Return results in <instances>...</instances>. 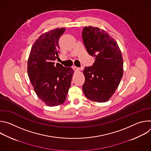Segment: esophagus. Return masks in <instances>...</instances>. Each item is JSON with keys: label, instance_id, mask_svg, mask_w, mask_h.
I'll return each instance as SVG.
<instances>
[{"label": "esophagus", "instance_id": "obj_1", "mask_svg": "<svg viewBox=\"0 0 151 151\" xmlns=\"http://www.w3.org/2000/svg\"><path fill=\"white\" fill-rule=\"evenodd\" d=\"M73 70H74L75 71H79V70H80V69H79V68H77V67H76V66H73Z\"/></svg>", "mask_w": 151, "mask_h": 151}]
</instances>
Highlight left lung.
I'll list each match as a JSON object with an SVG mask.
<instances>
[{"label":"left lung","instance_id":"1","mask_svg":"<svg viewBox=\"0 0 151 151\" xmlns=\"http://www.w3.org/2000/svg\"><path fill=\"white\" fill-rule=\"evenodd\" d=\"M82 39L87 52L95 61L85 67L82 90L90 100L107 101L115 92L123 75V58L116 42L100 28L85 27Z\"/></svg>","mask_w":151,"mask_h":151}]
</instances>
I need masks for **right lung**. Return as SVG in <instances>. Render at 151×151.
I'll return each mask as SVG.
<instances>
[{"mask_svg": "<svg viewBox=\"0 0 151 151\" xmlns=\"http://www.w3.org/2000/svg\"><path fill=\"white\" fill-rule=\"evenodd\" d=\"M65 28L42 34L33 45L27 63L30 81L37 97L50 107L65 101L73 70L54 61L58 58V40Z\"/></svg>", "mask_w": 151, "mask_h": 151, "instance_id": "1", "label": "right lung"}]
</instances>
